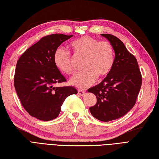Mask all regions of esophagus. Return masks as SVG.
I'll return each mask as SVG.
<instances>
[{
  "mask_svg": "<svg viewBox=\"0 0 159 159\" xmlns=\"http://www.w3.org/2000/svg\"><path fill=\"white\" fill-rule=\"evenodd\" d=\"M78 94L80 96H84L85 94V91L82 90H78Z\"/></svg>",
  "mask_w": 159,
  "mask_h": 159,
  "instance_id": "34e87169",
  "label": "esophagus"
}]
</instances>
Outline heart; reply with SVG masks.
<instances>
[{
	"label": "heart",
	"instance_id": "b5f03b06",
	"mask_svg": "<svg viewBox=\"0 0 159 159\" xmlns=\"http://www.w3.org/2000/svg\"><path fill=\"white\" fill-rule=\"evenodd\" d=\"M73 57L83 58L84 70L73 77L70 83L79 88H86L94 84L98 77H103L110 73L114 63V50L110 42L99 41L91 36H82L69 44ZM54 63L63 74L73 73L72 57L67 50L57 48L53 57Z\"/></svg>",
	"mask_w": 159,
	"mask_h": 159
}]
</instances>
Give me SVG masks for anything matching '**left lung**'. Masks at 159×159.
Returning <instances> with one entry per match:
<instances>
[{"label":"left lung","mask_w":159,"mask_h":159,"mask_svg":"<svg viewBox=\"0 0 159 159\" xmlns=\"http://www.w3.org/2000/svg\"><path fill=\"white\" fill-rule=\"evenodd\" d=\"M115 50V57L110 73L101 82L89 88L97 102L90 107L94 117L110 121L126 115L134 107L142 86V74L135 57L123 42L112 34H102Z\"/></svg>","instance_id":"obj_1"}]
</instances>
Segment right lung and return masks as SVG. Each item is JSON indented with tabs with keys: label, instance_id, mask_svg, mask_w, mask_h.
<instances>
[{
	"label": "right lung",
	"instance_id": "1",
	"mask_svg": "<svg viewBox=\"0 0 159 159\" xmlns=\"http://www.w3.org/2000/svg\"><path fill=\"white\" fill-rule=\"evenodd\" d=\"M73 36L48 35L27 49L18 59L14 86L25 110L42 121L57 118L65 100L76 94L74 87H54L67 82L54 63V53L63 42Z\"/></svg>",
	"mask_w": 159,
	"mask_h": 159
}]
</instances>
